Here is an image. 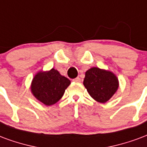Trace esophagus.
Instances as JSON below:
<instances>
[{
    "label": "esophagus",
    "mask_w": 147,
    "mask_h": 147,
    "mask_svg": "<svg viewBox=\"0 0 147 147\" xmlns=\"http://www.w3.org/2000/svg\"><path fill=\"white\" fill-rule=\"evenodd\" d=\"M72 81L75 82H81V79H80L79 77H77V78H76V79H74Z\"/></svg>",
    "instance_id": "esophagus-1"
}]
</instances>
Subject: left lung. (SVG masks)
<instances>
[{"label":"left lung","mask_w":147,"mask_h":147,"mask_svg":"<svg viewBox=\"0 0 147 147\" xmlns=\"http://www.w3.org/2000/svg\"><path fill=\"white\" fill-rule=\"evenodd\" d=\"M83 84L92 98L105 103L118 90V79L110 71L93 67L86 71Z\"/></svg>","instance_id":"obj_1"}]
</instances>
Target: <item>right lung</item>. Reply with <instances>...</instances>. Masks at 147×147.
<instances>
[{
	"label": "right lung",
	"mask_w": 147,
	"mask_h": 147,
	"mask_svg": "<svg viewBox=\"0 0 147 147\" xmlns=\"http://www.w3.org/2000/svg\"><path fill=\"white\" fill-rule=\"evenodd\" d=\"M70 80L57 70L52 68L47 71H39L31 84V91L36 98L47 106L56 104L62 97Z\"/></svg>",
	"instance_id": "obj_1"
}]
</instances>
